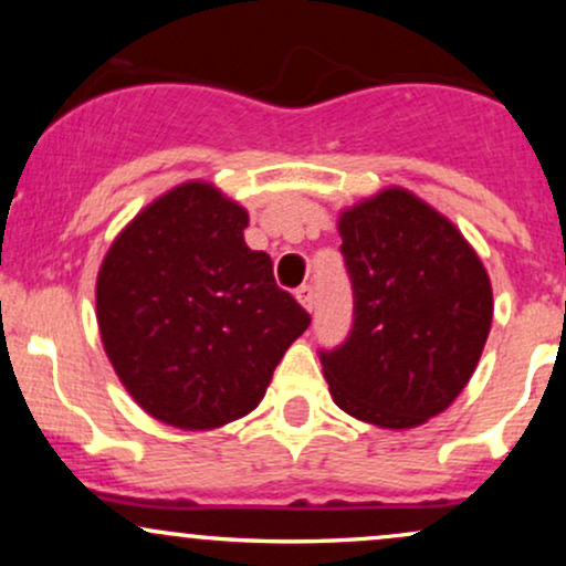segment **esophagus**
<instances>
[{
  "label": "esophagus",
  "instance_id": "1",
  "mask_svg": "<svg viewBox=\"0 0 566 566\" xmlns=\"http://www.w3.org/2000/svg\"><path fill=\"white\" fill-rule=\"evenodd\" d=\"M295 297H297V303H301L305 311H314V305H316L314 287H308V284H305V287H301V290L295 292Z\"/></svg>",
  "mask_w": 566,
  "mask_h": 566
}]
</instances>
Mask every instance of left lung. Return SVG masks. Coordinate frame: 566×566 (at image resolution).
Masks as SVG:
<instances>
[{
	"label": "left lung",
	"mask_w": 566,
	"mask_h": 566,
	"mask_svg": "<svg viewBox=\"0 0 566 566\" xmlns=\"http://www.w3.org/2000/svg\"><path fill=\"white\" fill-rule=\"evenodd\" d=\"M337 233L354 329L322 354L333 401L388 431L423 426L482 359L495 308L490 274L458 226L401 186L346 207Z\"/></svg>",
	"instance_id": "obj_1"
}]
</instances>
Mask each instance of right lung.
<instances>
[{"label": "right lung", "mask_w": 566, "mask_h": 566, "mask_svg": "<svg viewBox=\"0 0 566 566\" xmlns=\"http://www.w3.org/2000/svg\"><path fill=\"white\" fill-rule=\"evenodd\" d=\"M250 216L205 180L146 205L116 233L95 282L103 348L143 412L212 431L261 405L311 316L279 290Z\"/></svg>", "instance_id": "right-lung-1"}]
</instances>
